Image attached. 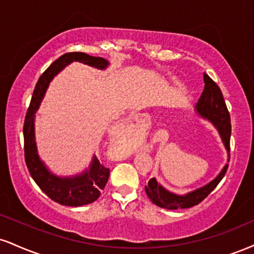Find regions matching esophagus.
Instances as JSON below:
<instances>
[{
    "label": "esophagus",
    "mask_w": 254,
    "mask_h": 254,
    "mask_svg": "<svg viewBox=\"0 0 254 254\" xmlns=\"http://www.w3.org/2000/svg\"><path fill=\"white\" fill-rule=\"evenodd\" d=\"M143 122H144V119H143V117H140V116H136V117H132L129 121V123H131V124H138V125H140L143 123Z\"/></svg>",
    "instance_id": "1"
}]
</instances>
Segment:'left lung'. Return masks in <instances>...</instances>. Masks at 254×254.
Instances as JSON below:
<instances>
[{
	"label": "left lung",
	"mask_w": 254,
	"mask_h": 254,
	"mask_svg": "<svg viewBox=\"0 0 254 254\" xmlns=\"http://www.w3.org/2000/svg\"><path fill=\"white\" fill-rule=\"evenodd\" d=\"M204 88L201 94L200 99L195 105V111L201 118L206 119L215 127L218 130L220 137H221L222 143H224L226 150L228 152L230 157V138H231V118L230 112H228L227 106L224 100L221 90L214 81L210 79L206 73H203ZM230 161V160H228ZM228 164H225L221 172L216 175L215 179L202 186V187L195 189V190L189 191L186 194H175L173 191L168 190L157 182L155 177L149 180L148 185L145 186V193L150 198L151 202L161 208L166 209H185L190 208V207L196 206L204 200L208 195L212 193L218 183L221 181L222 177L227 172Z\"/></svg>",
	"instance_id": "obj_1"
}]
</instances>
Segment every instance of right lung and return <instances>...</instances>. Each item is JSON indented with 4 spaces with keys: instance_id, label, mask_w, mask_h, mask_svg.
Returning a JSON list of instances; mask_svg holds the SVG:
<instances>
[{
    "instance_id": "obj_1",
    "label": "right lung",
    "mask_w": 254,
    "mask_h": 254,
    "mask_svg": "<svg viewBox=\"0 0 254 254\" xmlns=\"http://www.w3.org/2000/svg\"><path fill=\"white\" fill-rule=\"evenodd\" d=\"M73 61H79L97 69H105L110 65L109 61L104 58L91 57L82 52L66 53L54 61L36 82L24 119L23 137L27 168L40 189L48 197L63 206L79 207L92 203L100 196V191L105 188L109 180L110 169L100 164L98 158L93 156L90 166L82 173L72 176H58L52 173L40 158L35 140V112L44 99L50 82Z\"/></svg>"
}]
</instances>
